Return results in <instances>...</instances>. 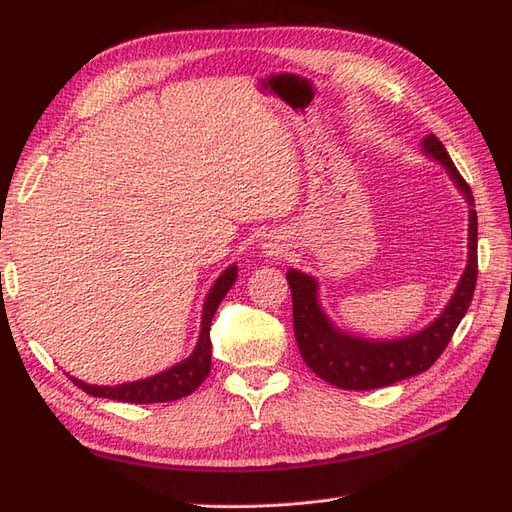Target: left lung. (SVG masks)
<instances>
[{
  "instance_id": "8db88e82",
  "label": "left lung",
  "mask_w": 512,
  "mask_h": 512,
  "mask_svg": "<svg viewBox=\"0 0 512 512\" xmlns=\"http://www.w3.org/2000/svg\"><path fill=\"white\" fill-rule=\"evenodd\" d=\"M423 149L446 166L448 175L453 177L457 188L466 194L468 203L474 207L470 185L459 175L440 138L429 134L423 141ZM476 250L478 220L476 211L470 209V258L466 273H463L455 290V297L425 331L406 339H395V342H367V339H356L333 329L318 307L316 282L309 275L290 269L286 280L292 290L294 337H297L303 361L322 380L339 386V389L352 391L380 389V386H389L427 371L440 359L472 303L478 277Z\"/></svg>"
}]
</instances>
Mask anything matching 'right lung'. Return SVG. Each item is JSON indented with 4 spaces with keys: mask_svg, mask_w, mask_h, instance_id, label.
<instances>
[{
    "mask_svg": "<svg viewBox=\"0 0 512 512\" xmlns=\"http://www.w3.org/2000/svg\"><path fill=\"white\" fill-rule=\"evenodd\" d=\"M237 280V267H228L220 277L215 286L211 288L205 312H203V327H200V339L194 354L188 361L175 365L173 369L164 371L147 380L128 382V384H117V386H96V384H85L76 378H70L79 389L89 393L91 397H106V399H117L126 401V404H162V401H175L181 397L192 395L203 380L207 378L211 369V320L215 309L226 297V292Z\"/></svg>",
    "mask_w": 512,
    "mask_h": 512,
    "instance_id": "add662e5",
    "label": "right lung"
}]
</instances>
